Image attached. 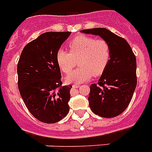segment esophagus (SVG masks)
<instances>
[{
  "mask_svg": "<svg viewBox=\"0 0 152 152\" xmlns=\"http://www.w3.org/2000/svg\"><path fill=\"white\" fill-rule=\"evenodd\" d=\"M73 87H74V88H78V87H80V84H74V85H73Z\"/></svg>",
  "mask_w": 152,
  "mask_h": 152,
  "instance_id": "obj_1",
  "label": "esophagus"
}]
</instances>
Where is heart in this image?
<instances>
[{"instance_id":"heart-1","label":"heart","mask_w":152,"mask_h":152,"mask_svg":"<svg viewBox=\"0 0 152 152\" xmlns=\"http://www.w3.org/2000/svg\"><path fill=\"white\" fill-rule=\"evenodd\" d=\"M68 49H59L56 53V62L64 74L68 75L77 65L80 67L73 71L66 81L68 82H86L93 75L99 76L106 70L110 59V47L104 39L79 35L69 42Z\"/></svg>"}]
</instances>
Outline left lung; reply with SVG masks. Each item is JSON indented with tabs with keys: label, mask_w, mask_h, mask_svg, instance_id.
<instances>
[{
	"label": "left lung",
	"mask_w": 152,
	"mask_h": 152,
	"mask_svg": "<svg viewBox=\"0 0 152 152\" xmlns=\"http://www.w3.org/2000/svg\"><path fill=\"white\" fill-rule=\"evenodd\" d=\"M98 35L110 47V59L97 84L90 86L88 104L96 115L114 118L129 106L137 86V60L130 45L106 28L81 30Z\"/></svg>",
	"instance_id": "left-lung-1"
}]
</instances>
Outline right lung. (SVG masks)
Returning <instances> with one entry per match:
<instances>
[{"mask_svg":"<svg viewBox=\"0 0 152 152\" xmlns=\"http://www.w3.org/2000/svg\"><path fill=\"white\" fill-rule=\"evenodd\" d=\"M70 34L44 33L24 47L18 62L19 93L30 114L44 123H56L69 112L72 86H62L56 53Z\"/></svg>","mask_w":152,"mask_h":152,"instance_id":"add662e5","label":"right lung"}]
</instances>
